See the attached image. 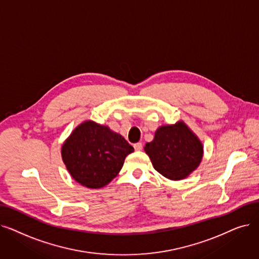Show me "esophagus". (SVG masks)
<instances>
[{"instance_id": "esophagus-1", "label": "esophagus", "mask_w": 259, "mask_h": 259, "mask_svg": "<svg viewBox=\"0 0 259 259\" xmlns=\"http://www.w3.org/2000/svg\"><path fill=\"white\" fill-rule=\"evenodd\" d=\"M133 147H134V149H136L137 151H140V150L143 149V144L142 143H137V144L133 145Z\"/></svg>"}]
</instances>
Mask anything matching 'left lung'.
I'll use <instances>...</instances> for the list:
<instances>
[{
    "instance_id": "left-lung-1",
    "label": "left lung",
    "mask_w": 259,
    "mask_h": 259,
    "mask_svg": "<svg viewBox=\"0 0 259 259\" xmlns=\"http://www.w3.org/2000/svg\"><path fill=\"white\" fill-rule=\"evenodd\" d=\"M154 169L169 180H183L199 166L203 146L183 121L161 126L145 146Z\"/></svg>"
}]
</instances>
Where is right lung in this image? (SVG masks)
<instances>
[{"label":"right lung","instance_id":"add662e5","mask_svg":"<svg viewBox=\"0 0 259 259\" xmlns=\"http://www.w3.org/2000/svg\"><path fill=\"white\" fill-rule=\"evenodd\" d=\"M134 148L120 134L92 120L80 123L61 148L63 163L76 182L102 188L113 180Z\"/></svg>","mask_w":259,"mask_h":259}]
</instances>
